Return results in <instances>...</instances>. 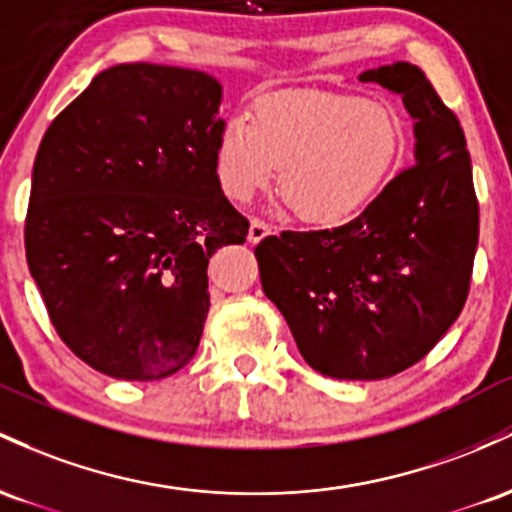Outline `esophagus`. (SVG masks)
Segmentation results:
<instances>
[{
  "label": "esophagus",
  "mask_w": 512,
  "mask_h": 512,
  "mask_svg": "<svg viewBox=\"0 0 512 512\" xmlns=\"http://www.w3.org/2000/svg\"><path fill=\"white\" fill-rule=\"evenodd\" d=\"M271 232H273L271 225H266V222L254 217V220H251V225H249V241H251V244H258V241L266 239Z\"/></svg>",
  "instance_id": "1"
}]
</instances>
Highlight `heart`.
<instances>
[{"instance_id":"heart-1","label":"heart","mask_w":512,"mask_h":512,"mask_svg":"<svg viewBox=\"0 0 512 512\" xmlns=\"http://www.w3.org/2000/svg\"><path fill=\"white\" fill-rule=\"evenodd\" d=\"M404 149L399 118L377 101L336 91H285L227 118L217 137L222 193L249 203L278 176L304 222L336 227L380 195Z\"/></svg>"}]
</instances>
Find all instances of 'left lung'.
Here are the masks:
<instances>
[{
  "label": "left lung",
  "instance_id": "1",
  "mask_svg": "<svg viewBox=\"0 0 512 512\" xmlns=\"http://www.w3.org/2000/svg\"><path fill=\"white\" fill-rule=\"evenodd\" d=\"M404 99L416 149L355 220L256 246L266 297L333 380H384L426 358L469 295L479 203L459 120L411 62L360 74Z\"/></svg>",
  "mask_w": 512,
  "mask_h": 512
}]
</instances>
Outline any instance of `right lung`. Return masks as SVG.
I'll list each match as a JSON object with an SVG mask.
<instances>
[{
	"mask_svg": "<svg viewBox=\"0 0 512 512\" xmlns=\"http://www.w3.org/2000/svg\"><path fill=\"white\" fill-rule=\"evenodd\" d=\"M222 86L183 67L96 74L45 130L26 212V261L57 336L86 365L164 380L198 350L208 263L249 220L215 174Z\"/></svg>",
	"mask_w": 512,
	"mask_h": 512,
	"instance_id": "1",
	"label": "right lung"
}]
</instances>
